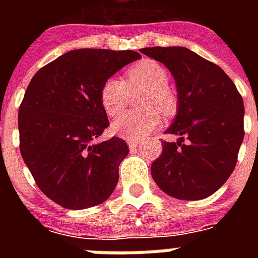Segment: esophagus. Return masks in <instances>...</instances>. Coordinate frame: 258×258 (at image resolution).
I'll list each match as a JSON object with an SVG mask.
<instances>
[{
  "label": "esophagus",
  "mask_w": 258,
  "mask_h": 258,
  "mask_svg": "<svg viewBox=\"0 0 258 258\" xmlns=\"http://www.w3.org/2000/svg\"><path fill=\"white\" fill-rule=\"evenodd\" d=\"M127 143H128V147L131 150H135L139 147V145H141V142L137 141V139H127Z\"/></svg>",
  "instance_id": "1"
}]
</instances>
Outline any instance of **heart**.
<instances>
[{
    "mask_svg": "<svg viewBox=\"0 0 258 258\" xmlns=\"http://www.w3.org/2000/svg\"><path fill=\"white\" fill-rule=\"evenodd\" d=\"M169 74L159 62L145 60L125 72V82L120 78L107 79L100 88V104L107 116L116 117L124 112L131 92H142V112L125 113L112 124L113 133L127 139H142L161 124V112H171L175 97L169 89Z\"/></svg>",
    "mask_w": 258,
    "mask_h": 258,
    "instance_id": "heart-1",
    "label": "heart"
}]
</instances>
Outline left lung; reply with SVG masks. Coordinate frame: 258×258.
<instances>
[{
	"mask_svg": "<svg viewBox=\"0 0 258 258\" xmlns=\"http://www.w3.org/2000/svg\"><path fill=\"white\" fill-rule=\"evenodd\" d=\"M175 79L178 113L162 142L151 174L162 191L197 201L216 192L232 175L244 139V101L232 79L214 62L183 46L143 48Z\"/></svg>",
	"mask_w": 258,
	"mask_h": 258,
	"instance_id": "1",
	"label": "left lung"
}]
</instances>
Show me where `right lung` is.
I'll use <instances>...</instances> for the list:
<instances>
[{"label":"right lung","mask_w":258,"mask_h":258,"mask_svg":"<svg viewBox=\"0 0 258 258\" xmlns=\"http://www.w3.org/2000/svg\"><path fill=\"white\" fill-rule=\"evenodd\" d=\"M138 58L134 50H71L30 80L18 109L20 151L38 188L62 208H92L116 187L130 150L117 137L95 142L109 125L99 95Z\"/></svg>","instance_id":"1"}]
</instances>
